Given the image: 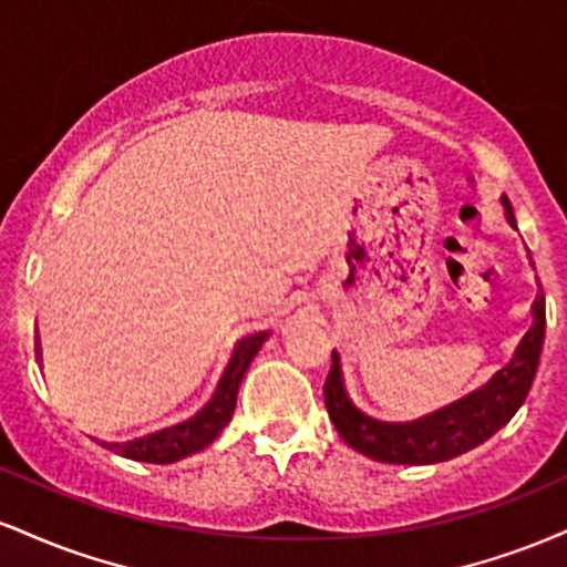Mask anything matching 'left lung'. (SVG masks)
<instances>
[{"label": "left lung", "mask_w": 567, "mask_h": 567, "mask_svg": "<svg viewBox=\"0 0 567 567\" xmlns=\"http://www.w3.org/2000/svg\"><path fill=\"white\" fill-rule=\"evenodd\" d=\"M501 202H504L506 220H509L512 229H517L509 199L501 197ZM544 336L546 301L542 292L533 303V328L517 347V354L509 365L498 370L487 381V386L415 421H381L357 408L347 394V386H343L341 357L333 351V368L324 381L328 415L343 442L373 461L413 466L451 461L455 455L470 453L472 447L491 440L523 408L525 396L536 381L538 362H542Z\"/></svg>", "instance_id": "left-lung-1"}]
</instances>
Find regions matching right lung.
<instances>
[{"label": "right lung", "instance_id": "add662e5", "mask_svg": "<svg viewBox=\"0 0 567 567\" xmlns=\"http://www.w3.org/2000/svg\"><path fill=\"white\" fill-rule=\"evenodd\" d=\"M266 338H269V333L264 330V333H252L237 343L234 360L229 370H226L224 381H220L216 396H213L210 405L202 408L194 419L184 421V424H175L171 429H162V432L146 434V437L130 442H101V445L109 447L112 453L125 455V458L146 461V464H175V461L186 458V455L205 451L231 421L234 405H237L239 383H243L252 357L258 354V349H261Z\"/></svg>", "mask_w": 567, "mask_h": 567}]
</instances>
